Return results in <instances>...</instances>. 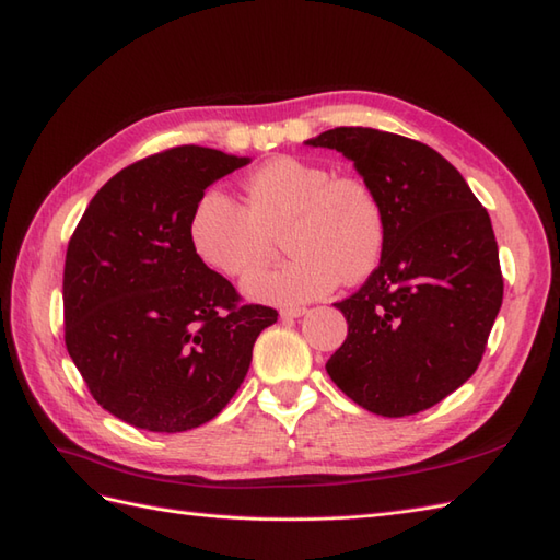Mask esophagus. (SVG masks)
<instances>
[{
    "mask_svg": "<svg viewBox=\"0 0 560 560\" xmlns=\"http://www.w3.org/2000/svg\"><path fill=\"white\" fill-rule=\"evenodd\" d=\"M301 315H305V307H299V305L281 307V317L283 319H293V317H301Z\"/></svg>",
    "mask_w": 560,
    "mask_h": 560,
    "instance_id": "esophagus-1",
    "label": "esophagus"
}]
</instances>
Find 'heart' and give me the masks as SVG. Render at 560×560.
Segmentation results:
<instances>
[{
	"label": "heart",
	"mask_w": 560,
	"mask_h": 560,
	"mask_svg": "<svg viewBox=\"0 0 560 560\" xmlns=\"http://www.w3.org/2000/svg\"><path fill=\"white\" fill-rule=\"evenodd\" d=\"M247 207L209 187L189 217V243L213 271L245 279L270 254L272 237L288 233L289 266L243 283L249 301L301 305L323 299L339 281L359 283L385 253L387 221L373 185L335 175L327 165L279 156L245 180Z\"/></svg>",
	"instance_id": "obj_1"
}]
</instances>
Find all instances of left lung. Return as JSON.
Returning a JSON list of instances; mask_svg holds the SVG:
<instances>
[{"label":"left lung","mask_w":560,"mask_h":560,"mask_svg":"<svg viewBox=\"0 0 560 560\" xmlns=\"http://www.w3.org/2000/svg\"><path fill=\"white\" fill-rule=\"evenodd\" d=\"M337 149L373 185L387 237L377 269L335 303L349 335L327 361L359 407L411 416L477 371L503 303L489 211L438 151L373 127H335L307 141Z\"/></svg>","instance_id":"1"}]
</instances>
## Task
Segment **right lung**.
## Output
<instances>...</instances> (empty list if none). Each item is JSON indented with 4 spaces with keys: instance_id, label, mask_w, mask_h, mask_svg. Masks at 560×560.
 I'll return each mask as SVG.
<instances>
[{
    "instance_id": "add662e5",
    "label": "right lung",
    "mask_w": 560,
    "mask_h": 560,
    "mask_svg": "<svg viewBox=\"0 0 560 560\" xmlns=\"http://www.w3.org/2000/svg\"><path fill=\"white\" fill-rule=\"evenodd\" d=\"M245 163L195 144L153 153L113 175L69 237L67 351L93 399L144 431L211 421L279 317L245 305L189 243L199 195Z\"/></svg>"
}]
</instances>
